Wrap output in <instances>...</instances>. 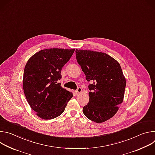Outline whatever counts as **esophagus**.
<instances>
[{"label": "esophagus", "instance_id": "obj_1", "mask_svg": "<svg viewBox=\"0 0 155 155\" xmlns=\"http://www.w3.org/2000/svg\"><path fill=\"white\" fill-rule=\"evenodd\" d=\"M81 91H82L81 87H78L77 88V90H76L75 93H76V94H80V93H81Z\"/></svg>", "mask_w": 155, "mask_h": 155}]
</instances>
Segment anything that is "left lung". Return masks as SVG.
<instances>
[{"label":"left lung","instance_id":"obj_1","mask_svg":"<svg viewBox=\"0 0 155 155\" xmlns=\"http://www.w3.org/2000/svg\"><path fill=\"white\" fill-rule=\"evenodd\" d=\"M76 58L89 85V102L83 108L84 115L97 123L112 118L123 102L126 79L121 66L105 53L77 50Z\"/></svg>","mask_w":155,"mask_h":155}]
</instances>
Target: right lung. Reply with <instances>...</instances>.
<instances>
[{"label":"right lung","mask_w":155,"mask_h":155,"mask_svg":"<svg viewBox=\"0 0 155 155\" xmlns=\"http://www.w3.org/2000/svg\"><path fill=\"white\" fill-rule=\"evenodd\" d=\"M75 49L50 48L39 51L28 61L23 75V90L28 104L36 115L43 120L61 115L72 93L61 86L63 66Z\"/></svg>","instance_id":"1"}]
</instances>
